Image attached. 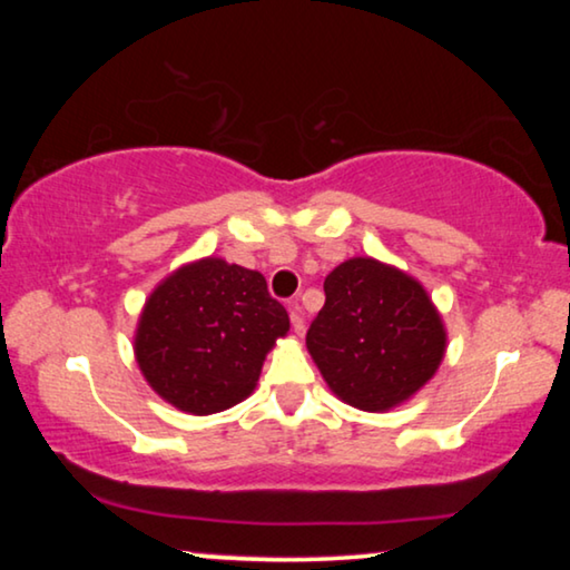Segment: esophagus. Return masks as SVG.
<instances>
[{
    "label": "esophagus",
    "instance_id": "esophagus-1",
    "mask_svg": "<svg viewBox=\"0 0 570 570\" xmlns=\"http://www.w3.org/2000/svg\"><path fill=\"white\" fill-rule=\"evenodd\" d=\"M291 324H293V330H295V334H303L306 332V324H303V311H301V303L298 301H291Z\"/></svg>",
    "mask_w": 570,
    "mask_h": 570
}]
</instances>
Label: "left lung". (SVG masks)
<instances>
[{
  "instance_id": "obj_1",
  "label": "left lung",
  "mask_w": 570,
  "mask_h": 570,
  "mask_svg": "<svg viewBox=\"0 0 570 570\" xmlns=\"http://www.w3.org/2000/svg\"><path fill=\"white\" fill-rule=\"evenodd\" d=\"M324 293L306 345L342 402L384 412L410 400L441 365L446 332L417 279L357 256L326 275Z\"/></svg>"
}]
</instances>
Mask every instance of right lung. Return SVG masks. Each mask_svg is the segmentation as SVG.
<instances>
[{"label": "right lung", "mask_w": 570, "mask_h": 570, "mask_svg": "<svg viewBox=\"0 0 570 570\" xmlns=\"http://www.w3.org/2000/svg\"><path fill=\"white\" fill-rule=\"evenodd\" d=\"M291 318L259 272L202 259L155 287L135 353L147 384L191 415L228 410L254 392L264 355Z\"/></svg>", "instance_id": "add662e5"}]
</instances>
